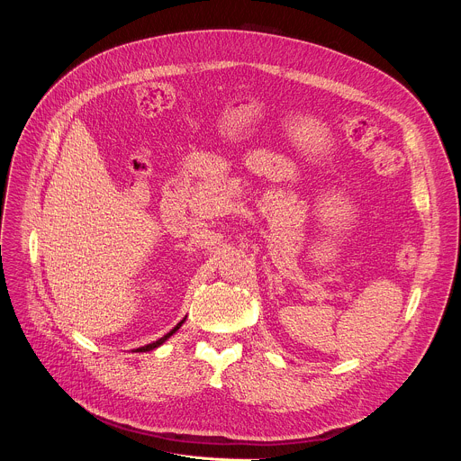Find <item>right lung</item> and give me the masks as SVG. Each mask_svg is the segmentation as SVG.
<instances>
[{
	"mask_svg": "<svg viewBox=\"0 0 461 461\" xmlns=\"http://www.w3.org/2000/svg\"><path fill=\"white\" fill-rule=\"evenodd\" d=\"M185 317H187V315H185ZM185 317H184V319H182V321H180V322H178V324L173 328V330H169V332H167L164 338H160L158 341H153V343H149V345H146V347H140V348H137L135 352H149V350H155V348H158L160 345H164V343H166V341H167V339H169V338H171V336H173V334L178 330V328L184 324Z\"/></svg>",
	"mask_w": 461,
	"mask_h": 461,
	"instance_id": "right-lung-1",
	"label": "right lung"
}]
</instances>
